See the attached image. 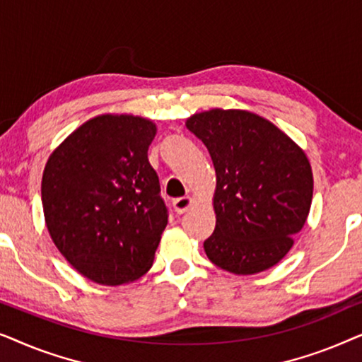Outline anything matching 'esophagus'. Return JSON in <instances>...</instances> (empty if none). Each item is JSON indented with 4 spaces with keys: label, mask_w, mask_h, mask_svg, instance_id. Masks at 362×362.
I'll list each match as a JSON object with an SVG mask.
<instances>
[{
    "label": "esophagus",
    "mask_w": 362,
    "mask_h": 362,
    "mask_svg": "<svg viewBox=\"0 0 362 362\" xmlns=\"http://www.w3.org/2000/svg\"><path fill=\"white\" fill-rule=\"evenodd\" d=\"M192 204V199L191 197H177V199L173 201V206H175V211L177 212V214H182V212H186L187 209H189Z\"/></svg>",
    "instance_id": "esophagus-1"
}]
</instances>
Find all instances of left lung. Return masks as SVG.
<instances>
[{"label": "left lung", "mask_w": 362, "mask_h": 362, "mask_svg": "<svg viewBox=\"0 0 362 362\" xmlns=\"http://www.w3.org/2000/svg\"><path fill=\"white\" fill-rule=\"evenodd\" d=\"M186 127L206 145L217 176L207 259L235 275L279 264L310 212L308 158L274 123L250 112L216 108L192 115Z\"/></svg>", "instance_id": "1"}]
</instances>
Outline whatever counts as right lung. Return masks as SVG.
<instances>
[{"label": "right lung", "instance_id": "obj_1", "mask_svg": "<svg viewBox=\"0 0 362 362\" xmlns=\"http://www.w3.org/2000/svg\"><path fill=\"white\" fill-rule=\"evenodd\" d=\"M155 123L100 115L49 156L42 207L59 252L88 280L122 285L151 269L168 207L148 161Z\"/></svg>", "mask_w": 362, "mask_h": 362}]
</instances>
